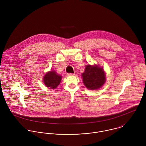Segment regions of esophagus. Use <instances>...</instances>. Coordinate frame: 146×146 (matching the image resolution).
<instances>
[{
    "mask_svg": "<svg viewBox=\"0 0 146 146\" xmlns=\"http://www.w3.org/2000/svg\"><path fill=\"white\" fill-rule=\"evenodd\" d=\"M67 76H73L75 75V74H72V73H67Z\"/></svg>",
    "mask_w": 146,
    "mask_h": 146,
    "instance_id": "esophagus-1",
    "label": "esophagus"
}]
</instances>
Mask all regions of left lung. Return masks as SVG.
<instances>
[{
  "label": "left lung",
  "mask_w": 146,
  "mask_h": 146,
  "mask_svg": "<svg viewBox=\"0 0 146 146\" xmlns=\"http://www.w3.org/2000/svg\"><path fill=\"white\" fill-rule=\"evenodd\" d=\"M82 77L84 84L88 89H99L106 81V75L103 68L97 66H86Z\"/></svg>",
  "instance_id": "obj_1"
}]
</instances>
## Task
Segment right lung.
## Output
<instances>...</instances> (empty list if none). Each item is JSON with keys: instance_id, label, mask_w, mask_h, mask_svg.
Returning a JSON list of instances; mask_svg holds the SVG:
<instances>
[{"instance_id": "obj_1", "label": "right lung", "mask_w": 146, "mask_h": 146, "mask_svg": "<svg viewBox=\"0 0 146 146\" xmlns=\"http://www.w3.org/2000/svg\"><path fill=\"white\" fill-rule=\"evenodd\" d=\"M62 77L55 71H51L46 74L44 77V83L46 87L55 89L60 84Z\"/></svg>"}]
</instances>
